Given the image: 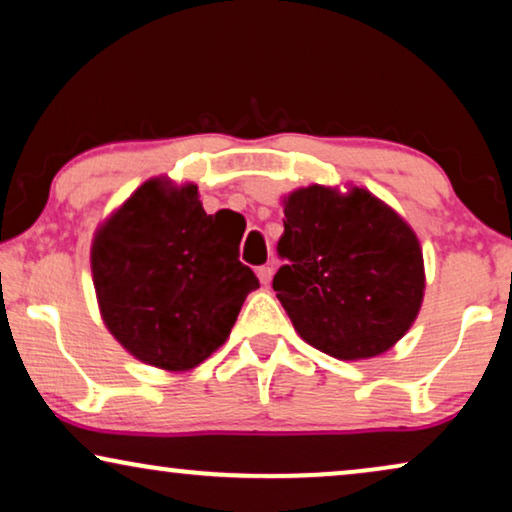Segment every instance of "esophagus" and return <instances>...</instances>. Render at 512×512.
Returning a JSON list of instances; mask_svg holds the SVG:
<instances>
[{"label": "esophagus", "instance_id": "esophagus-1", "mask_svg": "<svg viewBox=\"0 0 512 512\" xmlns=\"http://www.w3.org/2000/svg\"><path fill=\"white\" fill-rule=\"evenodd\" d=\"M256 275H258V279H261V284H270L272 268L270 265H261V268H256Z\"/></svg>", "mask_w": 512, "mask_h": 512}]
</instances>
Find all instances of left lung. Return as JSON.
<instances>
[{
  "label": "left lung",
  "instance_id": "left-lung-1",
  "mask_svg": "<svg viewBox=\"0 0 512 512\" xmlns=\"http://www.w3.org/2000/svg\"><path fill=\"white\" fill-rule=\"evenodd\" d=\"M286 265L272 289L307 345L342 361L380 356L415 324L424 256L415 230L368 188L312 184L284 195Z\"/></svg>",
  "mask_w": 512,
  "mask_h": 512
}]
</instances>
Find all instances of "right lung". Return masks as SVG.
I'll return each instance as SVG.
<instances>
[{"instance_id":"add662e5","label":"right lung","mask_w":512,"mask_h":512,"mask_svg":"<svg viewBox=\"0 0 512 512\" xmlns=\"http://www.w3.org/2000/svg\"><path fill=\"white\" fill-rule=\"evenodd\" d=\"M235 212L202 209L198 186L167 177L144 181L95 230L90 270L109 333L149 366L191 370L235 326L258 289L240 263Z\"/></svg>"}]
</instances>
